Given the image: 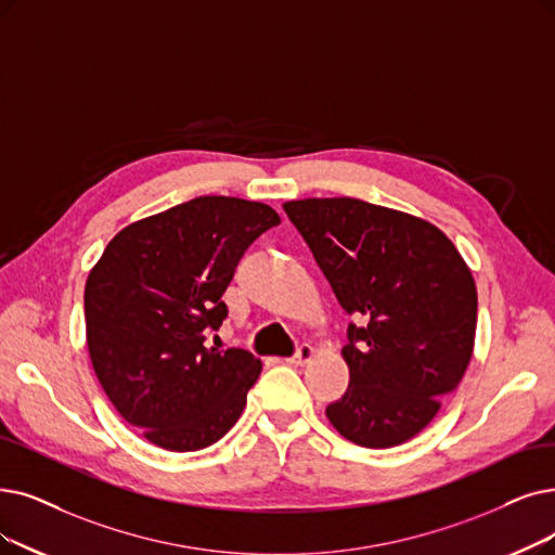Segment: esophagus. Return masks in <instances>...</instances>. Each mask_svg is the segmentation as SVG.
I'll return each instance as SVG.
<instances>
[{
    "mask_svg": "<svg viewBox=\"0 0 555 555\" xmlns=\"http://www.w3.org/2000/svg\"><path fill=\"white\" fill-rule=\"evenodd\" d=\"M314 346H309V344H300L298 346V350H296V354L294 358H289L286 362L289 364H296V366H302V364H307V362H312V358H314Z\"/></svg>",
    "mask_w": 555,
    "mask_h": 555,
    "instance_id": "1",
    "label": "esophagus"
}]
</instances>
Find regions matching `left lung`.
I'll use <instances>...</instances> for the list:
<instances>
[{
  "label": "left lung",
  "instance_id": "left-lung-1",
  "mask_svg": "<svg viewBox=\"0 0 555 555\" xmlns=\"http://www.w3.org/2000/svg\"><path fill=\"white\" fill-rule=\"evenodd\" d=\"M348 314L350 383L325 414L352 444L424 430L469 366L478 294L453 241L424 218L354 197L284 203Z\"/></svg>",
  "mask_w": 555,
  "mask_h": 555
}]
</instances>
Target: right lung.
<instances>
[{"label": "right lung", "mask_w": 555, "mask_h": 555, "mask_svg": "<svg viewBox=\"0 0 555 555\" xmlns=\"http://www.w3.org/2000/svg\"><path fill=\"white\" fill-rule=\"evenodd\" d=\"M273 225L280 216L263 203L193 197L120 230L88 273L83 317L95 375L154 447L207 449L246 408L261 362L205 339L228 317L220 298L238 259Z\"/></svg>", "instance_id": "add662e5"}]
</instances>
